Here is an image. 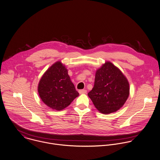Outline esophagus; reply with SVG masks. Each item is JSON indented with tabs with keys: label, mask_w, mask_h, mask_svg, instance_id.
<instances>
[{
	"label": "esophagus",
	"mask_w": 160,
	"mask_h": 160,
	"mask_svg": "<svg viewBox=\"0 0 160 160\" xmlns=\"http://www.w3.org/2000/svg\"><path fill=\"white\" fill-rule=\"evenodd\" d=\"M79 93L80 94H86L87 93V91L85 89H81L79 91Z\"/></svg>",
	"instance_id": "esophagus-1"
}]
</instances>
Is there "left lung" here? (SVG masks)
Returning <instances> with one entry per match:
<instances>
[{
	"label": "left lung",
	"mask_w": 160,
	"mask_h": 160,
	"mask_svg": "<svg viewBox=\"0 0 160 160\" xmlns=\"http://www.w3.org/2000/svg\"><path fill=\"white\" fill-rule=\"evenodd\" d=\"M129 94L125 76L113 63L106 61L96 70L94 86L88 95L99 112L109 114L122 107Z\"/></svg>",
	"instance_id": "obj_1"
}]
</instances>
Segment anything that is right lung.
<instances>
[{
	"label": "right lung",
	"mask_w": 160,
	"mask_h": 160,
	"mask_svg": "<svg viewBox=\"0 0 160 160\" xmlns=\"http://www.w3.org/2000/svg\"><path fill=\"white\" fill-rule=\"evenodd\" d=\"M38 92L45 105L58 111L69 106L79 96L68 69L60 61L54 62L43 74L38 85Z\"/></svg>",
	"instance_id": "add662e5"
}]
</instances>
